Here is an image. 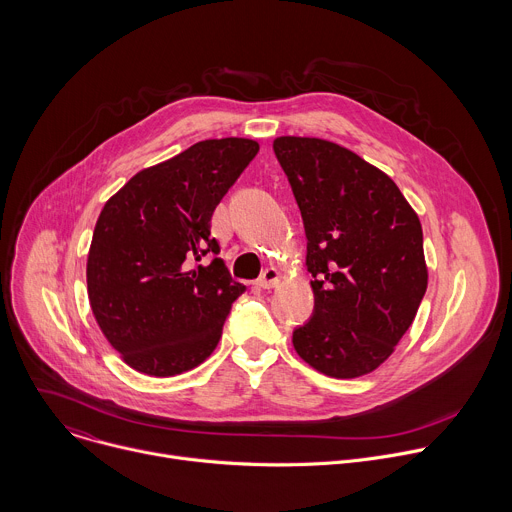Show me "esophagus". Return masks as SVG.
Masks as SVG:
<instances>
[{
	"label": "esophagus",
	"instance_id": "obj_1",
	"mask_svg": "<svg viewBox=\"0 0 512 512\" xmlns=\"http://www.w3.org/2000/svg\"><path fill=\"white\" fill-rule=\"evenodd\" d=\"M281 281H283V275L279 273V269L269 267V269H265L263 275L257 279V285L263 287V289H271V287L281 285Z\"/></svg>",
	"mask_w": 512,
	"mask_h": 512
}]
</instances>
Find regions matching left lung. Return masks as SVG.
Instances as JSON below:
<instances>
[{
    "label": "left lung",
    "instance_id": "obj_1",
    "mask_svg": "<svg viewBox=\"0 0 512 512\" xmlns=\"http://www.w3.org/2000/svg\"><path fill=\"white\" fill-rule=\"evenodd\" d=\"M273 152L308 239L314 316L294 348L326 377L373 373L395 352L427 289L417 212L377 166L320 137L281 135Z\"/></svg>",
    "mask_w": 512,
    "mask_h": 512
}]
</instances>
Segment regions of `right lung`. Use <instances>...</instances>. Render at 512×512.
<instances>
[{
    "instance_id": "1",
    "label": "right lung",
    "mask_w": 512,
    "mask_h": 512,
    "mask_svg": "<svg viewBox=\"0 0 512 512\" xmlns=\"http://www.w3.org/2000/svg\"><path fill=\"white\" fill-rule=\"evenodd\" d=\"M259 143L204 139L137 172L103 206L87 259L95 320L125 364L174 377L204 362L243 294L223 259L194 265L208 251L210 218Z\"/></svg>"
}]
</instances>
